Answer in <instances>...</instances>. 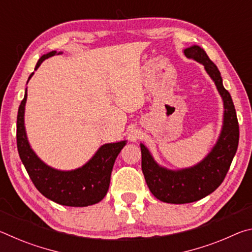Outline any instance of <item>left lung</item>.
Listing matches in <instances>:
<instances>
[{
  "instance_id": "obj_1",
  "label": "left lung",
  "mask_w": 252,
  "mask_h": 252,
  "mask_svg": "<svg viewBox=\"0 0 252 252\" xmlns=\"http://www.w3.org/2000/svg\"><path fill=\"white\" fill-rule=\"evenodd\" d=\"M188 59L202 63L215 81L224 105L223 126L218 142L208 157L189 169L171 171L156 163L148 149L141 144V167L149 189L160 201L167 203H189L207 197L224 180L239 143V125L236 109L230 93L222 84L218 67L204 50L198 45L185 50Z\"/></svg>"
}]
</instances>
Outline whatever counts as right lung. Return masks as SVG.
Listing matches in <instances>:
<instances>
[{
    "label": "right lung",
    "instance_id": "add662e5",
    "mask_svg": "<svg viewBox=\"0 0 252 252\" xmlns=\"http://www.w3.org/2000/svg\"><path fill=\"white\" fill-rule=\"evenodd\" d=\"M57 53L52 51L41 57L35 70L45 59ZM33 73L30 75L31 79ZM27 91L21 102L16 121V144L19 156L23 162L33 185L40 192L52 201L62 206L88 207L100 202L109 190L110 178L117 157L126 141L108 143L102 146L94 157L73 171H58L43 163L32 151L28 142L24 129V106L27 102Z\"/></svg>",
    "mask_w": 252,
    "mask_h": 252
}]
</instances>
